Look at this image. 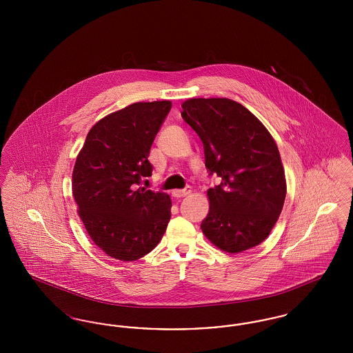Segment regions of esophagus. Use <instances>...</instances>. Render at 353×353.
I'll use <instances>...</instances> for the list:
<instances>
[{
    "label": "esophagus",
    "mask_w": 353,
    "mask_h": 353,
    "mask_svg": "<svg viewBox=\"0 0 353 353\" xmlns=\"http://www.w3.org/2000/svg\"><path fill=\"white\" fill-rule=\"evenodd\" d=\"M189 193H190V189H177V190L172 192V196L176 197V199H181V197L188 196Z\"/></svg>",
    "instance_id": "34e87169"
}]
</instances>
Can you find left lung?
Returning a JSON list of instances; mask_svg holds the SVG:
<instances>
[{"label": "left lung", "mask_w": 353, "mask_h": 353, "mask_svg": "<svg viewBox=\"0 0 353 353\" xmlns=\"http://www.w3.org/2000/svg\"><path fill=\"white\" fill-rule=\"evenodd\" d=\"M181 117L201 139L209 176L219 180L208 190L203 234L223 252L259 245L278 221L287 190L274 139L246 107L226 98L189 99Z\"/></svg>", "instance_id": "left-lung-1"}]
</instances>
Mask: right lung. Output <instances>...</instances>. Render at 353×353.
I'll return each instance as SVG.
<instances>
[{"instance_id":"add662e5","label":"right lung","mask_w":353,"mask_h":353,"mask_svg":"<svg viewBox=\"0 0 353 353\" xmlns=\"http://www.w3.org/2000/svg\"><path fill=\"white\" fill-rule=\"evenodd\" d=\"M168 101L134 103L99 120L72 170V196L97 246L119 261L152 252L167 230L168 194L139 188L152 176V143L168 117Z\"/></svg>"}]
</instances>
